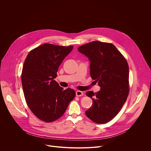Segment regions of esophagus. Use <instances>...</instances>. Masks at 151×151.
Returning <instances> with one entry per match:
<instances>
[{"label":"esophagus","instance_id":"obj_1","mask_svg":"<svg viewBox=\"0 0 151 151\" xmlns=\"http://www.w3.org/2000/svg\"><path fill=\"white\" fill-rule=\"evenodd\" d=\"M83 94V92L82 91H79V90H78V91H76V96H82Z\"/></svg>","mask_w":151,"mask_h":151}]
</instances>
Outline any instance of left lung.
<instances>
[{"instance_id":"8db88e82","label":"left lung","mask_w":151,"mask_h":151,"mask_svg":"<svg viewBox=\"0 0 151 151\" xmlns=\"http://www.w3.org/2000/svg\"><path fill=\"white\" fill-rule=\"evenodd\" d=\"M90 61L91 78L98 82L97 93L87 91L93 105L86 115L98 124L112 119L125 103L129 93V68L125 58L112 44L93 41L78 47Z\"/></svg>"}]
</instances>
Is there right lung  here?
Listing matches in <instances>:
<instances>
[{"instance_id":"add662e5","label":"right lung","mask_w":151,"mask_h":151,"mask_svg":"<svg viewBox=\"0 0 151 151\" xmlns=\"http://www.w3.org/2000/svg\"><path fill=\"white\" fill-rule=\"evenodd\" d=\"M73 48L45 44L32 50L25 60L21 74L24 97L33 114L43 121L60 118L75 96L73 90H63L54 80L63 60Z\"/></svg>"}]
</instances>
